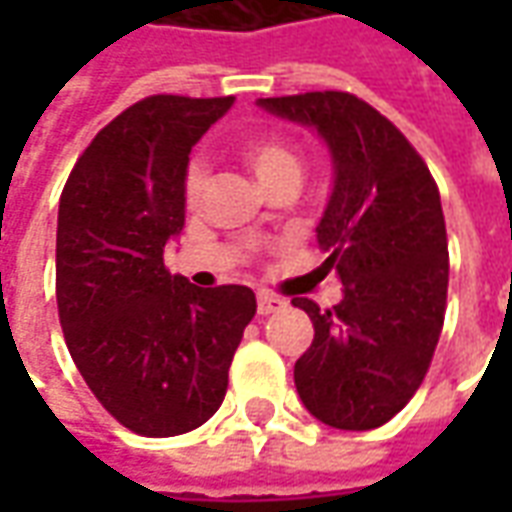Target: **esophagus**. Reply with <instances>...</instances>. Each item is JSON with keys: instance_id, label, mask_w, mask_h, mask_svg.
I'll return each mask as SVG.
<instances>
[{"instance_id": "34e87169", "label": "esophagus", "mask_w": 512, "mask_h": 512, "mask_svg": "<svg viewBox=\"0 0 512 512\" xmlns=\"http://www.w3.org/2000/svg\"><path fill=\"white\" fill-rule=\"evenodd\" d=\"M285 307V299H279L274 293H257V312L260 315H271Z\"/></svg>"}]
</instances>
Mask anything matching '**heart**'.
Returning <instances> with one entry per match:
<instances>
[{"instance_id": "b5f03b06", "label": "heart", "mask_w": 512, "mask_h": 512, "mask_svg": "<svg viewBox=\"0 0 512 512\" xmlns=\"http://www.w3.org/2000/svg\"><path fill=\"white\" fill-rule=\"evenodd\" d=\"M241 156L249 164V169L255 172V178L260 180L263 189H271V186L285 183V180L301 183V175H304L301 150L288 139H282V136H255V139L246 142ZM202 186H205V169H202V164H191L189 172H186V197H189V202L200 197Z\"/></svg>"}]
</instances>
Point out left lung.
<instances>
[{
	"label": "left lung",
	"instance_id": "obj_1",
	"mask_svg": "<svg viewBox=\"0 0 512 512\" xmlns=\"http://www.w3.org/2000/svg\"><path fill=\"white\" fill-rule=\"evenodd\" d=\"M268 115L312 128L332 156V194L315 233L343 299L321 310L293 367L301 403L323 425L373 430L417 392L447 307V230L436 183L408 139L351 93L257 98Z\"/></svg>",
	"mask_w": 512,
	"mask_h": 512
}]
</instances>
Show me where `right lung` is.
<instances>
[{"label": "right lung", "instance_id": "1", "mask_svg": "<svg viewBox=\"0 0 512 512\" xmlns=\"http://www.w3.org/2000/svg\"><path fill=\"white\" fill-rule=\"evenodd\" d=\"M235 98L150 95L98 131L57 216V307L79 373L142 436H180L216 414L255 293L197 288L164 249L186 224L191 147Z\"/></svg>", "mask_w": 512, "mask_h": 512}]
</instances>
